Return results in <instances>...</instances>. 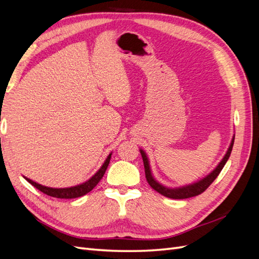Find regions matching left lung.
Wrapping results in <instances>:
<instances>
[{
  "mask_svg": "<svg viewBox=\"0 0 259 259\" xmlns=\"http://www.w3.org/2000/svg\"><path fill=\"white\" fill-rule=\"evenodd\" d=\"M233 143H234V135L231 139L230 146L227 150L226 154L224 155V158L222 159V161L217 164V166L210 171L209 174H207L205 177L201 178L200 180L189 185H185V186H180V187H166L162 185L161 183H159L156 180L151 171V167H150V162H149V158L147 153L143 150V149H139L140 154L143 156V161H144V166H145V174H146V178L148 184L150 185V187H152L155 191H158L159 193H161L164 197H167L170 199H188L191 197H195V195L201 194L203 191H205L208 186L214 182L216 179V177L221 173L223 167L225 166V164L228 161L229 156L231 154L232 151V147H233Z\"/></svg>",
  "mask_w": 259,
  "mask_h": 259,
  "instance_id": "1",
  "label": "left lung"
}]
</instances>
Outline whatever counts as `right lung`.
I'll list each match as a JSON object with an SVG mask.
<instances>
[{"label": "right lung", "mask_w": 259, "mask_h": 259, "mask_svg": "<svg viewBox=\"0 0 259 259\" xmlns=\"http://www.w3.org/2000/svg\"><path fill=\"white\" fill-rule=\"evenodd\" d=\"M111 153H109L107 156V159L105 160L103 165L100 166V168L94 174L89 180H86L85 183H82L80 185H76L73 187H68V188H52V187H46L41 184H37L33 180H31L27 177L23 176L28 183H30L32 186H34L36 189L42 191L43 193L50 195V197L54 198H58V199H74V198H79L82 197V195L89 193L92 191L94 188L97 186V184L100 182V179L103 178V176L106 173V169L109 165V162H110L111 159Z\"/></svg>", "instance_id": "add662e5"}]
</instances>
